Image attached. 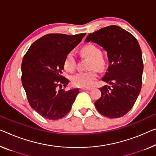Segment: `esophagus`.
Masks as SVG:
<instances>
[{"label":"esophagus","mask_w":156,"mask_h":156,"mask_svg":"<svg viewBox=\"0 0 156 156\" xmlns=\"http://www.w3.org/2000/svg\"><path fill=\"white\" fill-rule=\"evenodd\" d=\"M92 89V87H82L81 88V90H90Z\"/></svg>","instance_id":"1"}]
</instances>
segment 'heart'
<instances>
[{"label": "heart", "mask_w": 156, "mask_h": 156, "mask_svg": "<svg viewBox=\"0 0 156 156\" xmlns=\"http://www.w3.org/2000/svg\"><path fill=\"white\" fill-rule=\"evenodd\" d=\"M82 56L90 59L87 69L91 70L86 72H78L71 77L72 83L78 87H87L92 85L97 78V73L94 69L101 70L104 68V62L101 58V52L99 49L92 44L85 45L80 50ZM64 69L69 72L74 71L76 60L72 52H69L65 57L64 61Z\"/></svg>", "instance_id": "b5f03b06"}]
</instances>
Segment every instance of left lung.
<instances>
[{
  "instance_id": "obj_1",
  "label": "left lung",
  "mask_w": 156,
  "mask_h": 156,
  "mask_svg": "<svg viewBox=\"0 0 156 156\" xmlns=\"http://www.w3.org/2000/svg\"><path fill=\"white\" fill-rule=\"evenodd\" d=\"M85 42H93L107 52L109 65L101 80L111 87L99 88L101 96L94 103L106 117L125 115L134 106L141 89L144 64L136 39L128 31L111 25L90 34Z\"/></svg>"
}]
</instances>
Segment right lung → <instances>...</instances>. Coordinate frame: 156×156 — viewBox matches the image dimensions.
<instances>
[{"mask_svg": "<svg viewBox=\"0 0 156 156\" xmlns=\"http://www.w3.org/2000/svg\"><path fill=\"white\" fill-rule=\"evenodd\" d=\"M85 35H45L35 41L24 56L22 83L28 101L46 119L55 120L64 117L79 93L78 88L67 91L61 89L62 85L65 87L69 83L62 73L66 55Z\"/></svg>", "mask_w": 156, "mask_h": 156, "instance_id": "obj_1", "label": "right lung"}]
</instances>
